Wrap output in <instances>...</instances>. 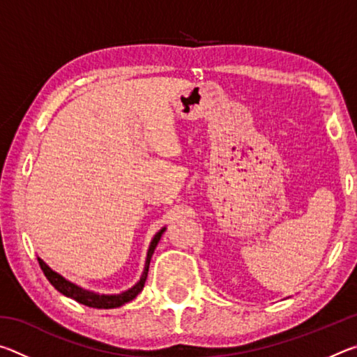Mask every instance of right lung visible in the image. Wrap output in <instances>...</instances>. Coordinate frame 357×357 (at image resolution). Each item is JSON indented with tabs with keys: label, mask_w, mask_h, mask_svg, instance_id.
I'll return each instance as SVG.
<instances>
[{
	"label": "right lung",
	"mask_w": 357,
	"mask_h": 357,
	"mask_svg": "<svg viewBox=\"0 0 357 357\" xmlns=\"http://www.w3.org/2000/svg\"><path fill=\"white\" fill-rule=\"evenodd\" d=\"M165 231V228H162L160 231L155 233V236L153 238L149 244V249H148V255H146V263H144V271L140 277V280H138L134 287L129 288L128 291L124 293H119V294H99V293H94V291H89V289H84L82 287L75 285V283H72L69 280H66L63 275H59L58 273H55L52 268H48V264H45L42 261L40 258L39 259V266L40 269L44 271V274L47 277V280L52 283L55 289H58L59 293L68 296V298L74 299L77 302H80L83 305H88V307H93V309H114V307H121L124 305L126 302L132 301L134 298H137L138 293H142V289L144 287V282H146V277H148V271H149V261H151V257H153L154 249L159 244V241L162 238V233Z\"/></svg>",
	"instance_id": "1"
}]
</instances>
